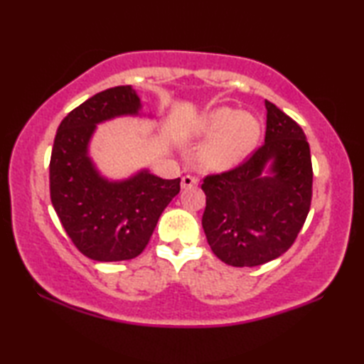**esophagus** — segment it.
Segmentation results:
<instances>
[{
	"instance_id": "esophagus-1",
	"label": "esophagus",
	"mask_w": 364,
	"mask_h": 364,
	"mask_svg": "<svg viewBox=\"0 0 364 364\" xmlns=\"http://www.w3.org/2000/svg\"><path fill=\"white\" fill-rule=\"evenodd\" d=\"M197 183H199V180H197V178L193 176V175H184L181 178V188L183 189L194 188V186H197Z\"/></svg>"
}]
</instances>
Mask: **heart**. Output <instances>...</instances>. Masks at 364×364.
<instances>
[{
	"mask_svg": "<svg viewBox=\"0 0 364 364\" xmlns=\"http://www.w3.org/2000/svg\"><path fill=\"white\" fill-rule=\"evenodd\" d=\"M199 134L208 141L200 151V164L208 170H228L247 157L260 138V123L252 114L217 107L200 120Z\"/></svg>",
	"mask_w": 364,
	"mask_h": 364,
	"instance_id": "1",
	"label": "heart"
}]
</instances>
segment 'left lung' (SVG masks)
<instances>
[{"mask_svg":"<svg viewBox=\"0 0 364 364\" xmlns=\"http://www.w3.org/2000/svg\"><path fill=\"white\" fill-rule=\"evenodd\" d=\"M264 143L236 168L208 175L202 183L207 242L231 267H258L287 252L311 205L313 168L305 133L273 102L264 101Z\"/></svg>","mask_w":364,"mask_h":364,"instance_id":"obj_1","label":"left lung"}]
</instances>
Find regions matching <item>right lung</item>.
<instances>
[{"label": "right lung", "instance_id": "1", "mask_svg": "<svg viewBox=\"0 0 364 364\" xmlns=\"http://www.w3.org/2000/svg\"><path fill=\"white\" fill-rule=\"evenodd\" d=\"M141 102L130 85L114 86L80 104L60 122L49 162V191L67 236L96 262L132 260L146 249L160 215L180 193V178L162 180L141 170L109 181L88 156L96 125L138 115Z\"/></svg>", "mask_w": 364, "mask_h": 364}]
</instances>
